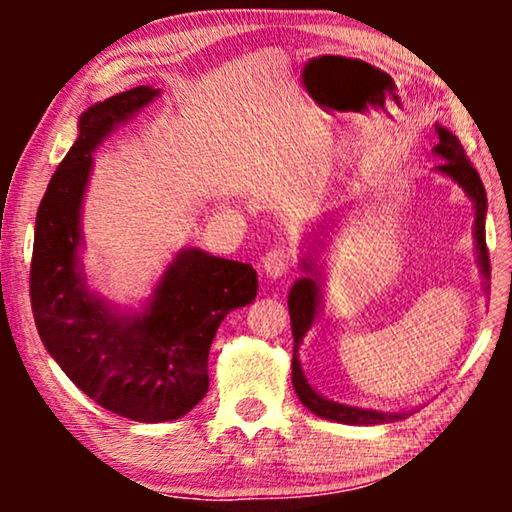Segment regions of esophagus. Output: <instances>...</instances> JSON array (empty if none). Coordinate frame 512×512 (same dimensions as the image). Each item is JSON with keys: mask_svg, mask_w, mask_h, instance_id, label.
<instances>
[{"mask_svg": "<svg viewBox=\"0 0 512 512\" xmlns=\"http://www.w3.org/2000/svg\"><path fill=\"white\" fill-rule=\"evenodd\" d=\"M291 265H293V249H289V247L270 249L261 261V268L270 279L284 277L286 272L291 270Z\"/></svg>", "mask_w": 512, "mask_h": 512, "instance_id": "esophagus-1", "label": "esophagus"}]
</instances>
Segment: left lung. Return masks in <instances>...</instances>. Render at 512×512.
Segmentation results:
<instances>
[{"label": "left lung", "mask_w": 512, "mask_h": 512, "mask_svg": "<svg viewBox=\"0 0 512 512\" xmlns=\"http://www.w3.org/2000/svg\"><path fill=\"white\" fill-rule=\"evenodd\" d=\"M438 132V144L433 146V153H436L440 165L436 167L438 174L452 179L461 191L468 195V200L473 202L475 209V223H473V237H475V254H478V268L480 275L485 277V293L489 289V251H487V240H485V216H487V193L485 186H482L480 174L475 172L471 160L466 158L464 146L452 135L450 130L443 128V125L436 123ZM333 226V223H331ZM326 228H321V235L328 233ZM307 251L300 256V270L305 272V277L296 279V284L291 286L289 291V314H291V331H293V361H291V382L293 389L300 398V403L305 405L307 410L314 412V415L321 419H331V422L349 424V426H370V424H389L398 422V419H405L415 412L412 410H398V412H384V410H373V408H359V405H345L338 401H331V398L321 396L317 389L307 382L303 373V366H300L298 352L300 345H303V338L307 331L314 326V321L319 319L321 312V284H324V268L319 263V251L324 249V244L319 242V237H307L305 240Z\"/></svg>", "instance_id": "8db88e82"}]
</instances>
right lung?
I'll list each match as a JSON object with an SVG mask.
<instances>
[{"instance_id": "right-lung-1", "label": "right lung", "mask_w": 512, "mask_h": 512, "mask_svg": "<svg viewBox=\"0 0 512 512\" xmlns=\"http://www.w3.org/2000/svg\"><path fill=\"white\" fill-rule=\"evenodd\" d=\"M158 95V88L137 86L83 111L79 137L39 205L30 270L34 324L46 352L97 405L144 424L184 417L205 398L216 328L258 293L249 263L198 247L174 254L139 310H121L88 286L81 214L93 153Z\"/></svg>"}]
</instances>
